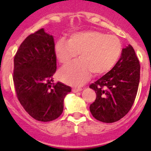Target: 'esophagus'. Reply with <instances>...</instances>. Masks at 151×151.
Listing matches in <instances>:
<instances>
[{"label":"esophagus","instance_id":"obj_1","mask_svg":"<svg viewBox=\"0 0 151 151\" xmlns=\"http://www.w3.org/2000/svg\"><path fill=\"white\" fill-rule=\"evenodd\" d=\"M72 91H73V92H74V93H76V92L82 91V88H73L72 89Z\"/></svg>","mask_w":151,"mask_h":151}]
</instances>
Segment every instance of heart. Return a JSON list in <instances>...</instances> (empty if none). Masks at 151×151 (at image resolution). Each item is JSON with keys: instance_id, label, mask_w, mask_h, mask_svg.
<instances>
[{"instance_id": "obj_1", "label": "heart", "mask_w": 151, "mask_h": 151, "mask_svg": "<svg viewBox=\"0 0 151 151\" xmlns=\"http://www.w3.org/2000/svg\"><path fill=\"white\" fill-rule=\"evenodd\" d=\"M122 46L116 36L96 31L71 35L69 40L60 38L55 45V54L62 66H66L78 54L79 60L60 72V77L70 85H80L94 75L107 73L121 54Z\"/></svg>"}]
</instances>
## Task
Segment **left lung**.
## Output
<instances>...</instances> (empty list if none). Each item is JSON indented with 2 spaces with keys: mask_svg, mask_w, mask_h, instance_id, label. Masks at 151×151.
I'll use <instances>...</instances> for the list:
<instances>
[{
  "mask_svg": "<svg viewBox=\"0 0 151 151\" xmlns=\"http://www.w3.org/2000/svg\"><path fill=\"white\" fill-rule=\"evenodd\" d=\"M140 81V63L131 45L123 48L120 59L104 76L89 85L96 99L90 105L92 116L112 123L125 116L135 100Z\"/></svg>",
  "mask_w": 151,
  "mask_h": 151,
  "instance_id": "left-lung-1",
  "label": "left lung"
}]
</instances>
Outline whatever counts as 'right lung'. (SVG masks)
<instances>
[{"mask_svg":"<svg viewBox=\"0 0 151 151\" xmlns=\"http://www.w3.org/2000/svg\"><path fill=\"white\" fill-rule=\"evenodd\" d=\"M57 57L53 36L44 29L29 35L14 56L13 79L19 101L33 119L50 122L63 110V99L71 88L54 83Z\"/></svg>","mask_w":151,"mask_h":151,"instance_id":"1","label":"right lung"}]
</instances>
